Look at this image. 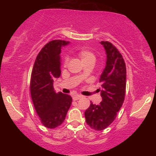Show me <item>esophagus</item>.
Here are the masks:
<instances>
[{"mask_svg": "<svg viewBox=\"0 0 156 156\" xmlns=\"http://www.w3.org/2000/svg\"><path fill=\"white\" fill-rule=\"evenodd\" d=\"M82 96H80V95H74V96H73V100H79L81 98Z\"/></svg>", "mask_w": 156, "mask_h": 156, "instance_id": "esophagus-1", "label": "esophagus"}]
</instances>
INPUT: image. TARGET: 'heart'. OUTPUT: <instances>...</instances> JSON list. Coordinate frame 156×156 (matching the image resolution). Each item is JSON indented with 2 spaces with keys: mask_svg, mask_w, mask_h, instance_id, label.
<instances>
[{
  "mask_svg": "<svg viewBox=\"0 0 156 156\" xmlns=\"http://www.w3.org/2000/svg\"><path fill=\"white\" fill-rule=\"evenodd\" d=\"M77 54L84 64H87V63L89 62L94 63L95 60H96V55H95L93 51H91V50L87 49H82L79 50L77 52ZM67 64V59L65 58L64 60H63V66L66 67Z\"/></svg>",
  "mask_w": 156,
  "mask_h": 156,
  "instance_id": "obj_1",
  "label": "heart"
}]
</instances>
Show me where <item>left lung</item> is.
<instances>
[{
	"label": "left lung",
	"mask_w": 156,
	"mask_h": 156,
	"mask_svg": "<svg viewBox=\"0 0 156 156\" xmlns=\"http://www.w3.org/2000/svg\"><path fill=\"white\" fill-rule=\"evenodd\" d=\"M107 54L106 67L100 78L102 101L98 105L91 102L84 112L86 122L96 131L104 130L115 119L125 100L126 65L122 54L112 43L101 41Z\"/></svg>",
	"instance_id": "left-lung-1"
}]
</instances>
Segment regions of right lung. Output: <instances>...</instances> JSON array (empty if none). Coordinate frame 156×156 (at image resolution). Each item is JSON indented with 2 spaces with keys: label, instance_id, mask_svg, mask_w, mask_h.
<instances>
[{
  "label": "right lung",
  "instance_id": "obj_1",
  "mask_svg": "<svg viewBox=\"0 0 156 156\" xmlns=\"http://www.w3.org/2000/svg\"><path fill=\"white\" fill-rule=\"evenodd\" d=\"M68 43L62 40L47 43L38 53L31 72L30 92L34 106L41 123L49 129L62 125L72 102L69 95L55 92L53 84L61 73V47Z\"/></svg>",
  "mask_w": 156,
  "mask_h": 156
}]
</instances>
